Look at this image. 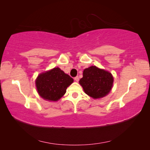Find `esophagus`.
I'll list each match as a JSON object with an SVG mask.
<instances>
[{"label":"esophagus","mask_w":150,"mask_h":150,"mask_svg":"<svg viewBox=\"0 0 150 150\" xmlns=\"http://www.w3.org/2000/svg\"><path fill=\"white\" fill-rule=\"evenodd\" d=\"M74 79H75V81H77V82H78L79 80V77H75Z\"/></svg>","instance_id":"obj_1"}]
</instances>
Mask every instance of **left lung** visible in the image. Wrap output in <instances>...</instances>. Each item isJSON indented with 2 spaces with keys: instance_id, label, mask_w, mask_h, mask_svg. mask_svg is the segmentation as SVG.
I'll list each match as a JSON object with an SVG mask.
<instances>
[{
  "instance_id": "left-lung-1",
  "label": "left lung",
  "mask_w": 150,
  "mask_h": 150,
  "mask_svg": "<svg viewBox=\"0 0 150 150\" xmlns=\"http://www.w3.org/2000/svg\"><path fill=\"white\" fill-rule=\"evenodd\" d=\"M113 81V77L110 72L91 66L83 71L79 84L87 95L93 98H100L110 93Z\"/></svg>"
}]
</instances>
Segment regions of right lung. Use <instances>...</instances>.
<instances>
[{"label":"right lung","mask_w":150,"mask_h":150,"mask_svg":"<svg viewBox=\"0 0 150 150\" xmlns=\"http://www.w3.org/2000/svg\"><path fill=\"white\" fill-rule=\"evenodd\" d=\"M73 82V78L59 67L40 73L35 80L38 93L42 98L50 101H57L66 93Z\"/></svg>","instance_id":"add662e5"}]
</instances>
